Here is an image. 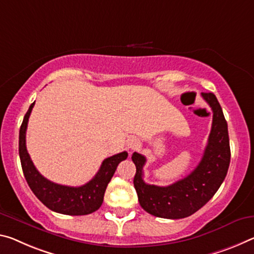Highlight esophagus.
I'll list each match as a JSON object with an SVG mask.
<instances>
[{
    "instance_id": "1",
    "label": "esophagus",
    "mask_w": 254,
    "mask_h": 254,
    "mask_svg": "<svg viewBox=\"0 0 254 254\" xmlns=\"http://www.w3.org/2000/svg\"><path fill=\"white\" fill-rule=\"evenodd\" d=\"M138 146H139V140L134 138V136H131V138L127 139V147L128 149H131V150H134V149L138 148Z\"/></svg>"
}]
</instances>
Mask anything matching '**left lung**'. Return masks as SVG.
Returning <instances> with one entry per match:
<instances>
[{
	"mask_svg": "<svg viewBox=\"0 0 254 254\" xmlns=\"http://www.w3.org/2000/svg\"><path fill=\"white\" fill-rule=\"evenodd\" d=\"M202 98L212 110V126L202 159L187 178L168 187L144 183L143 166L146 157L133 152L136 167L133 184L139 203L148 214L167 219H181L202 208L218 190L226 178L231 148L227 122L220 104L212 92H202Z\"/></svg>",
	"mask_w": 254,
	"mask_h": 254,
	"instance_id": "8db88e82",
	"label": "left lung"
}]
</instances>
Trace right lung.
<instances>
[{"mask_svg":"<svg viewBox=\"0 0 254 254\" xmlns=\"http://www.w3.org/2000/svg\"><path fill=\"white\" fill-rule=\"evenodd\" d=\"M34 105L35 103L31 104L29 110L26 113L19 131L20 162H21L23 175L31 191L48 209L59 214L81 216L98 210L102 206L106 188L114 175L116 167L122 160L127 158V152L123 151L118 155L108 157L102 163L97 174L89 182L81 187H66V185L51 182L36 170L26 147L28 120H29Z\"/></svg>","mask_w":254,"mask_h":254,"instance_id":"add662e5","label":"right lung"}]
</instances>
